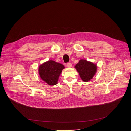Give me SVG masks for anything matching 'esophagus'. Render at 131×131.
<instances>
[{"mask_svg":"<svg viewBox=\"0 0 131 131\" xmlns=\"http://www.w3.org/2000/svg\"><path fill=\"white\" fill-rule=\"evenodd\" d=\"M66 66H67V67L68 68H71L72 67V63H67L66 64Z\"/></svg>","mask_w":131,"mask_h":131,"instance_id":"34e87169","label":"esophagus"}]
</instances>
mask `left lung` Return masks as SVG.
I'll list each match as a JSON object with an SVG mask.
<instances>
[{
	"instance_id": "1",
	"label": "left lung",
	"mask_w": 131,
	"mask_h": 131,
	"mask_svg": "<svg viewBox=\"0 0 131 131\" xmlns=\"http://www.w3.org/2000/svg\"><path fill=\"white\" fill-rule=\"evenodd\" d=\"M75 68L78 72L81 79L85 82L90 81L95 75L97 66L93 62L86 59H80L75 66Z\"/></svg>"
}]
</instances>
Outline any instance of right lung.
Segmentation results:
<instances>
[{"label":"right lung","instance_id":"obj_1","mask_svg":"<svg viewBox=\"0 0 131 131\" xmlns=\"http://www.w3.org/2000/svg\"><path fill=\"white\" fill-rule=\"evenodd\" d=\"M64 69L63 64L50 60L39 66L38 72L41 79L50 85L57 84L59 77Z\"/></svg>","mask_w":131,"mask_h":131}]
</instances>
